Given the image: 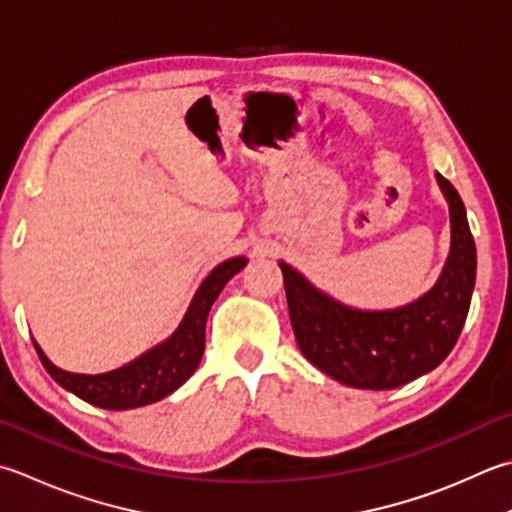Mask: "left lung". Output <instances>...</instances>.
Segmentation results:
<instances>
[{"instance_id":"8db88e82","label":"left lung","mask_w":512,"mask_h":512,"mask_svg":"<svg viewBox=\"0 0 512 512\" xmlns=\"http://www.w3.org/2000/svg\"><path fill=\"white\" fill-rule=\"evenodd\" d=\"M450 206V255L442 277L413 304L357 310L319 293L279 264L297 344L310 364L355 388L388 390L413 382L448 357L462 333L475 288L477 250L455 186L437 173Z\"/></svg>"}]
</instances>
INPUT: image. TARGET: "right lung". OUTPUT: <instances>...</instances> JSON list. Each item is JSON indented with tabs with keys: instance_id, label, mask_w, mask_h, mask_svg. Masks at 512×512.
<instances>
[{
	"instance_id": "obj_1",
	"label": "right lung",
	"mask_w": 512,
	"mask_h": 512,
	"mask_svg": "<svg viewBox=\"0 0 512 512\" xmlns=\"http://www.w3.org/2000/svg\"><path fill=\"white\" fill-rule=\"evenodd\" d=\"M244 266V257H233L228 262L219 264L204 279V284L199 286L182 326L175 330L173 337L146 350L144 355H139L122 368L97 375L70 373V370H62L55 364H50L48 357L42 353V348L35 344L37 355L42 359L48 375L59 386H64L70 393L93 406L108 410H126L159 402V399L182 386L195 373L199 362H202L210 306L215 304V299L228 284V279L239 273Z\"/></svg>"
}]
</instances>
